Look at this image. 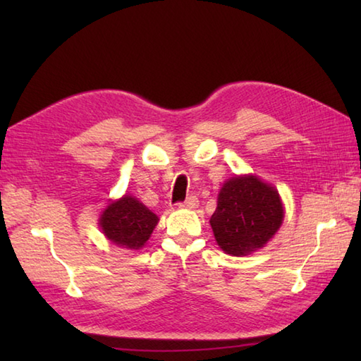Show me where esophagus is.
Masks as SVG:
<instances>
[{
	"label": "esophagus",
	"instance_id": "1",
	"mask_svg": "<svg viewBox=\"0 0 361 361\" xmlns=\"http://www.w3.org/2000/svg\"><path fill=\"white\" fill-rule=\"evenodd\" d=\"M181 208H188V209H194V208H197L198 206V198L195 197V195H190V197H188L185 202H181V203H178Z\"/></svg>",
	"mask_w": 361,
	"mask_h": 361
}]
</instances>
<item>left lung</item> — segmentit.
<instances>
[{
  "label": "left lung",
  "mask_w": 361,
  "mask_h": 361,
  "mask_svg": "<svg viewBox=\"0 0 361 361\" xmlns=\"http://www.w3.org/2000/svg\"><path fill=\"white\" fill-rule=\"evenodd\" d=\"M282 219L276 189L250 175L225 183L209 224L221 250L233 256H247L271 239Z\"/></svg>",
  "instance_id": "left-lung-1"
}]
</instances>
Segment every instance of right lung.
I'll return each instance as SVG.
<instances>
[{
  "label": "right lung",
  "mask_w": 361,
  "mask_h": 361,
  "mask_svg": "<svg viewBox=\"0 0 361 361\" xmlns=\"http://www.w3.org/2000/svg\"><path fill=\"white\" fill-rule=\"evenodd\" d=\"M158 217L136 198L126 195L110 203L101 217L104 234L122 248L140 250L149 240Z\"/></svg>",
  "instance_id": "right-lung-1"
}]
</instances>
